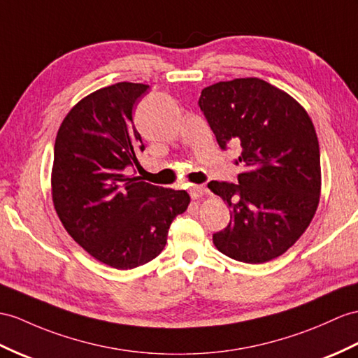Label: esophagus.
<instances>
[{
	"instance_id": "34e87169",
	"label": "esophagus",
	"mask_w": 358,
	"mask_h": 358,
	"mask_svg": "<svg viewBox=\"0 0 358 358\" xmlns=\"http://www.w3.org/2000/svg\"><path fill=\"white\" fill-rule=\"evenodd\" d=\"M206 193V189L203 185H191L189 187V196L193 200H197L200 197H203Z\"/></svg>"
}]
</instances>
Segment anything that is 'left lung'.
I'll return each mask as SVG.
<instances>
[{
    "label": "left lung",
    "mask_w": 358,
    "mask_h": 358,
    "mask_svg": "<svg viewBox=\"0 0 358 358\" xmlns=\"http://www.w3.org/2000/svg\"><path fill=\"white\" fill-rule=\"evenodd\" d=\"M199 106L224 150L238 144V185L211 180L229 224L213 235L232 259L261 264L282 255L308 228L320 199V153L313 121L292 95L261 78L208 86Z\"/></svg>",
    "instance_id": "8db88e82"
}]
</instances>
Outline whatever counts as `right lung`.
<instances>
[{
  "instance_id": "obj_1",
  "label": "right lung",
  "mask_w": 358,
  "mask_h": 358,
  "mask_svg": "<svg viewBox=\"0 0 358 358\" xmlns=\"http://www.w3.org/2000/svg\"><path fill=\"white\" fill-rule=\"evenodd\" d=\"M149 85L120 82L86 95L57 130L51 197L66 232L91 257L113 268L149 263L167 245L187 191L129 176L144 150L134 106Z\"/></svg>"
}]
</instances>
